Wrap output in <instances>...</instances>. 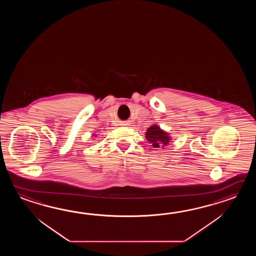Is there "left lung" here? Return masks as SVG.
Listing matches in <instances>:
<instances>
[{
    "instance_id": "1",
    "label": "left lung",
    "mask_w": 256,
    "mask_h": 256,
    "mask_svg": "<svg viewBox=\"0 0 256 256\" xmlns=\"http://www.w3.org/2000/svg\"><path fill=\"white\" fill-rule=\"evenodd\" d=\"M146 138L154 148H164L171 141L168 132L162 130L158 124H152L147 129Z\"/></svg>"
}]
</instances>
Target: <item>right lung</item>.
Returning <instances> with one entry per match:
<instances>
[{
  "instance_id": "add662e5",
  "label": "right lung",
  "mask_w": 256,
  "mask_h": 256,
  "mask_svg": "<svg viewBox=\"0 0 256 256\" xmlns=\"http://www.w3.org/2000/svg\"><path fill=\"white\" fill-rule=\"evenodd\" d=\"M93 136H94V134H93ZM95 137H96V136H95Z\"/></svg>"
}]
</instances>
